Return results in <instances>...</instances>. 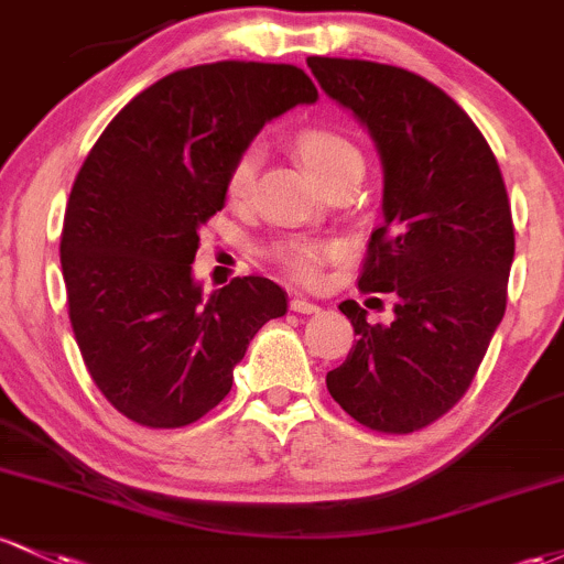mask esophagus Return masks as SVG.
Listing matches in <instances>:
<instances>
[{
  "mask_svg": "<svg viewBox=\"0 0 564 564\" xmlns=\"http://www.w3.org/2000/svg\"><path fill=\"white\" fill-rule=\"evenodd\" d=\"M292 311L294 313H318L321 307L315 305V302L305 300V296H294V300H292Z\"/></svg>",
  "mask_w": 564,
  "mask_h": 564,
  "instance_id": "obj_1",
  "label": "esophagus"
}]
</instances>
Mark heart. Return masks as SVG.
Segmentation results:
<instances>
[{"label":"heart","mask_w":564,"mask_h":564,"mask_svg":"<svg viewBox=\"0 0 564 564\" xmlns=\"http://www.w3.org/2000/svg\"><path fill=\"white\" fill-rule=\"evenodd\" d=\"M294 150L324 187H329L337 178L350 176V173H364L361 150L348 135L332 131V128H305L294 135ZM259 165H262L259 147H246L235 158L230 173H227V197L232 206L249 203ZM334 257H337V246L313 238H289L272 249V259L300 283H318L326 262Z\"/></svg>","instance_id":"obj_1"}]
</instances>
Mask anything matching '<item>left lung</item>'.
<instances>
[{
    "mask_svg": "<svg viewBox=\"0 0 564 564\" xmlns=\"http://www.w3.org/2000/svg\"><path fill=\"white\" fill-rule=\"evenodd\" d=\"M307 66L380 152L382 225L358 289L395 300L388 326L369 324L358 302L339 305L358 339L326 388L367 429L420 431L463 399L506 313L513 221L503 176L471 117L420 74L321 55Z\"/></svg>",
    "mask_w": 564,
    "mask_h": 564,
    "instance_id": "8db88e82",
    "label": "left lung"
}]
</instances>
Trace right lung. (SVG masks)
<instances>
[{"mask_svg":"<svg viewBox=\"0 0 564 564\" xmlns=\"http://www.w3.org/2000/svg\"><path fill=\"white\" fill-rule=\"evenodd\" d=\"M315 98L289 64L192 66L141 90L85 158L61 232L69 321L93 382L133 423L182 429L212 412L253 334L286 313L262 275L203 296L192 262L235 158Z\"/></svg>","mask_w":564,"mask_h":564,"instance_id":"add662e5","label":"right lung"}]
</instances>
